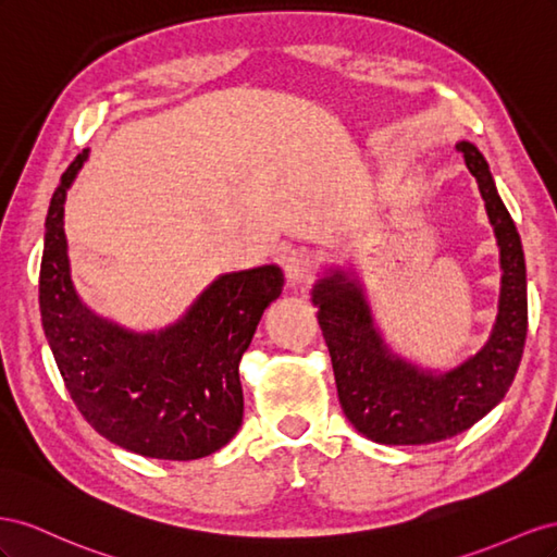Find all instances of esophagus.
<instances>
[{
	"instance_id": "esophagus-1",
	"label": "esophagus",
	"mask_w": 557,
	"mask_h": 557,
	"mask_svg": "<svg viewBox=\"0 0 557 557\" xmlns=\"http://www.w3.org/2000/svg\"><path fill=\"white\" fill-rule=\"evenodd\" d=\"M284 275L292 287H300V284H308L314 273V257L308 249H292L282 261Z\"/></svg>"
}]
</instances>
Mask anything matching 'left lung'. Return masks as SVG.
<instances>
[{"instance_id":"8db88e82","label":"left lung","mask_w":557,"mask_h":557,"mask_svg":"<svg viewBox=\"0 0 557 557\" xmlns=\"http://www.w3.org/2000/svg\"><path fill=\"white\" fill-rule=\"evenodd\" d=\"M457 151L479 182L499 245L497 320L479 352L448 371L418 367L385 343L355 270L329 268L312 287L345 418L383 446H422L462 434L504 399L525 347L528 275L520 235L483 153L471 141H459Z\"/></svg>"}]
</instances>
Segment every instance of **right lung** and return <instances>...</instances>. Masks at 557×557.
I'll list each match as a JSON object with an SVG mask.
<instances>
[{
    "instance_id": "1",
    "label": "right lung",
    "mask_w": 557,
    "mask_h": 557,
    "mask_svg": "<svg viewBox=\"0 0 557 557\" xmlns=\"http://www.w3.org/2000/svg\"><path fill=\"white\" fill-rule=\"evenodd\" d=\"M78 153L62 172L46 214L39 308L46 341L86 422L116 446L188 462L224 448L243 424L240 359L263 310L280 298V265L219 275L177 322L131 331L78 298L67 257L65 200Z\"/></svg>"
}]
</instances>
